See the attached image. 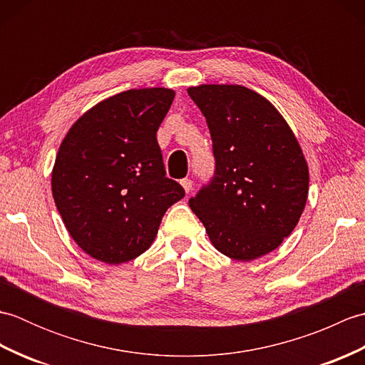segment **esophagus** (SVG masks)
I'll return each mask as SVG.
<instances>
[{
	"instance_id": "esophagus-1",
	"label": "esophagus",
	"mask_w": 365,
	"mask_h": 365,
	"mask_svg": "<svg viewBox=\"0 0 365 365\" xmlns=\"http://www.w3.org/2000/svg\"><path fill=\"white\" fill-rule=\"evenodd\" d=\"M180 185L183 187V190L190 192L192 190V180L191 178H183V180H180Z\"/></svg>"
}]
</instances>
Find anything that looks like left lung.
Masks as SVG:
<instances>
[{"label": "left lung", "mask_w": 365, "mask_h": 365, "mask_svg": "<svg viewBox=\"0 0 365 365\" xmlns=\"http://www.w3.org/2000/svg\"><path fill=\"white\" fill-rule=\"evenodd\" d=\"M213 141V180L190 199L212 245L250 262L281 246L301 218L309 168L276 106L240 84L188 88Z\"/></svg>", "instance_id": "1"}]
</instances>
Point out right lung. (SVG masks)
Returning <instances> with one entry per match:
<instances>
[{"label": "right lung", "instance_id": "1", "mask_svg": "<svg viewBox=\"0 0 365 365\" xmlns=\"http://www.w3.org/2000/svg\"><path fill=\"white\" fill-rule=\"evenodd\" d=\"M175 92L130 89L76 120L51 173L54 204L68 234L96 260L119 265L147 251L163 215L185 196L166 177L157 130Z\"/></svg>", "mask_w": 365, "mask_h": 365}]
</instances>
